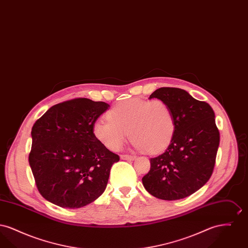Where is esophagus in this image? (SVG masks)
<instances>
[{
    "label": "esophagus",
    "instance_id": "esophagus-1",
    "mask_svg": "<svg viewBox=\"0 0 248 248\" xmlns=\"http://www.w3.org/2000/svg\"><path fill=\"white\" fill-rule=\"evenodd\" d=\"M121 159L132 161V160H135V159H136V156H135V155H129V154H123V155H121Z\"/></svg>",
    "mask_w": 248,
    "mask_h": 248
}]
</instances>
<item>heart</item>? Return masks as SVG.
<instances>
[{
    "mask_svg": "<svg viewBox=\"0 0 248 248\" xmlns=\"http://www.w3.org/2000/svg\"><path fill=\"white\" fill-rule=\"evenodd\" d=\"M108 119L95 121L94 137L111 151H118L128 136L137 149L155 154L164 150L175 132L169 106L160 99L130 98L112 107Z\"/></svg>",
    "mask_w": 248,
    "mask_h": 248,
    "instance_id": "b5f03b06",
    "label": "heart"
}]
</instances>
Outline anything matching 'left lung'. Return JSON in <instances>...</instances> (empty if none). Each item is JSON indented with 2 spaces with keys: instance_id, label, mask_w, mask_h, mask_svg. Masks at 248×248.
<instances>
[{
  "instance_id": "obj_1",
  "label": "left lung",
  "mask_w": 248,
  "mask_h": 248,
  "mask_svg": "<svg viewBox=\"0 0 248 248\" xmlns=\"http://www.w3.org/2000/svg\"><path fill=\"white\" fill-rule=\"evenodd\" d=\"M171 108L175 132L165 153L151 158L144 188L162 200H179L201 189L211 177L219 131L211 106L180 88L161 87L150 95Z\"/></svg>"
}]
</instances>
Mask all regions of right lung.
<instances>
[{
  "label": "right lung",
  "mask_w": 248,
  "mask_h": 248,
  "mask_svg": "<svg viewBox=\"0 0 248 248\" xmlns=\"http://www.w3.org/2000/svg\"><path fill=\"white\" fill-rule=\"evenodd\" d=\"M108 107L74 98L51 107L36 121L29 163L46 200L74 209L104 192L110 168L120 157L94 137L93 126Z\"/></svg>",
  "instance_id": "obj_1"
}]
</instances>
